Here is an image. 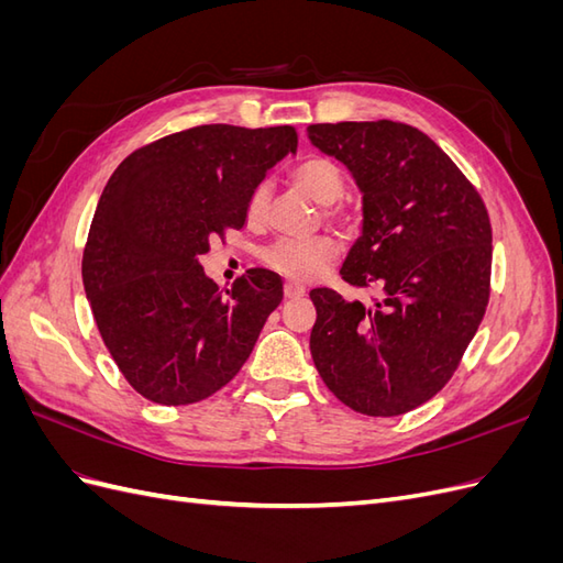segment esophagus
<instances>
[{"label": "esophagus", "mask_w": 563, "mask_h": 563, "mask_svg": "<svg viewBox=\"0 0 563 563\" xmlns=\"http://www.w3.org/2000/svg\"><path fill=\"white\" fill-rule=\"evenodd\" d=\"M305 296V286L298 284V282H286L284 284V298L286 300H294V298H300Z\"/></svg>", "instance_id": "1"}]
</instances>
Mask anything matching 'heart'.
Returning <instances> with one entry per match:
<instances>
[{
	"mask_svg": "<svg viewBox=\"0 0 563 563\" xmlns=\"http://www.w3.org/2000/svg\"><path fill=\"white\" fill-rule=\"evenodd\" d=\"M294 183L302 192H308L317 203H321V207H327V216L331 220H338V223L343 225L356 223V211L350 209L347 203L338 201L345 192V172L331 157L314 155V157L302 159L294 172ZM267 201H269L267 185L265 183L255 185L246 199V220L251 225L263 223L267 216ZM335 253L338 249L333 240H329V236H314V240H305V242L272 244L263 253V258L272 269L282 272L286 277L312 279L335 258Z\"/></svg>",
	"mask_w": 563,
	"mask_h": 563,
	"instance_id": "obj_1",
	"label": "heart"
}]
</instances>
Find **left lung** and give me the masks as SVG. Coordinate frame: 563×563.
I'll return each mask as SVG.
<instances>
[{
    "label": "left lung",
    "instance_id": "obj_1",
    "mask_svg": "<svg viewBox=\"0 0 563 563\" xmlns=\"http://www.w3.org/2000/svg\"><path fill=\"white\" fill-rule=\"evenodd\" d=\"M362 192V236L340 275L373 288L310 298V352L352 411L391 418L430 401L455 373L490 296V223L479 192L422 131L389 122L308 126Z\"/></svg>",
    "mask_w": 563,
    "mask_h": 563
}]
</instances>
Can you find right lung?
Instances as JSON below:
<instances>
[{"mask_svg":"<svg viewBox=\"0 0 563 563\" xmlns=\"http://www.w3.org/2000/svg\"><path fill=\"white\" fill-rule=\"evenodd\" d=\"M296 147L294 126L207 124L135 150L108 180L81 279L100 338L145 399L201 401L249 360L282 279L255 267L223 296L199 255L244 228L251 190Z\"/></svg>","mask_w":563,"mask_h":563,"instance_id":"add662e5","label":"right lung"}]
</instances>
